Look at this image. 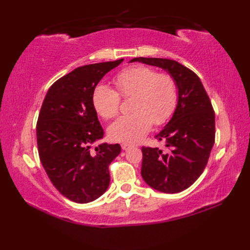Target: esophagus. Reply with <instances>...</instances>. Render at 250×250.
<instances>
[{"label": "esophagus", "instance_id": "esophagus-1", "mask_svg": "<svg viewBox=\"0 0 250 250\" xmlns=\"http://www.w3.org/2000/svg\"><path fill=\"white\" fill-rule=\"evenodd\" d=\"M131 147H132V145L128 144V143H124V144H121V148L124 150H128V149H130Z\"/></svg>", "mask_w": 250, "mask_h": 250}]
</instances>
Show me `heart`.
I'll use <instances>...</instances> for the list:
<instances>
[{"mask_svg": "<svg viewBox=\"0 0 250 250\" xmlns=\"http://www.w3.org/2000/svg\"><path fill=\"white\" fill-rule=\"evenodd\" d=\"M117 91L105 83H99L92 92V104L104 119L113 118L119 111L120 97L131 100L130 115L121 116L108 126L113 141L137 143L151 129L152 124L162 125L175 109L177 87L167 74H158L146 65L132 66L114 78Z\"/></svg>", "mask_w": 250, "mask_h": 250, "instance_id": "heart-1", "label": "heart"}]
</instances>
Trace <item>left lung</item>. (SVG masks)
<instances>
[{
    "label": "left lung",
    "mask_w": 250,
    "mask_h": 250,
    "mask_svg": "<svg viewBox=\"0 0 250 250\" xmlns=\"http://www.w3.org/2000/svg\"><path fill=\"white\" fill-rule=\"evenodd\" d=\"M130 62L160 67L178 90L172 118L159 132L167 151L143 147L141 174L145 183L164 193L189 188L203 173L215 142V114L200 78L177 61L162 58H134Z\"/></svg>",
    "instance_id": "left-lung-1"
}]
</instances>
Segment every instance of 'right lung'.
Wrapping results in <instances>:
<instances>
[{
	"label": "right lung",
	"instance_id": "add662e5",
	"mask_svg": "<svg viewBox=\"0 0 250 250\" xmlns=\"http://www.w3.org/2000/svg\"><path fill=\"white\" fill-rule=\"evenodd\" d=\"M124 59L79 66L52 84L36 125L41 162L52 185L65 198L89 203L109 186L108 166L119 155V144L102 143L104 131L92 104L94 87Z\"/></svg>",
	"mask_w": 250,
	"mask_h": 250
}]
</instances>
